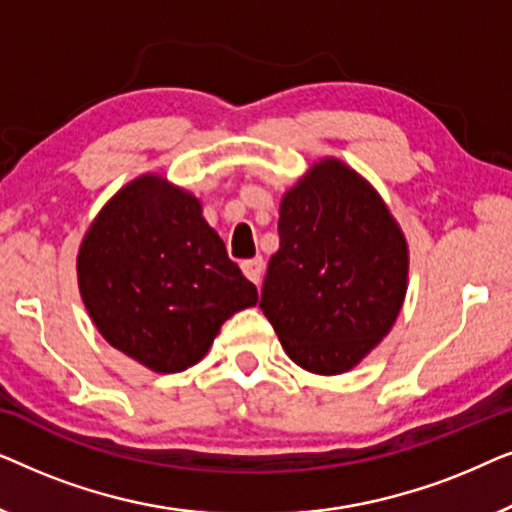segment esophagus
I'll return each instance as SVG.
<instances>
[{
	"label": "esophagus",
	"instance_id": "esophagus-1",
	"mask_svg": "<svg viewBox=\"0 0 512 512\" xmlns=\"http://www.w3.org/2000/svg\"><path fill=\"white\" fill-rule=\"evenodd\" d=\"M242 272L247 275L249 282L258 284V282H261V277H263V258L256 256V258H249V261H244Z\"/></svg>",
	"mask_w": 512,
	"mask_h": 512
}]
</instances>
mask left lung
I'll return each instance as SVG.
<instances>
[{"label":"left lung","instance_id":"obj_1","mask_svg":"<svg viewBox=\"0 0 512 512\" xmlns=\"http://www.w3.org/2000/svg\"><path fill=\"white\" fill-rule=\"evenodd\" d=\"M410 251L387 202L340 158H319L279 202L261 310L293 363L342 375L387 338Z\"/></svg>","mask_w":512,"mask_h":512}]
</instances>
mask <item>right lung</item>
<instances>
[{"label": "right lung", "instance_id": "obj_1", "mask_svg": "<svg viewBox=\"0 0 512 512\" xmlns=\"http://www.w3.org/2000/svg\"><path fill=\"white\" fill-rule=\"evenodd\" d=\"M76 279L102 338L153 373L195 366L223 321L258 303L202 202L156 172L128 181L97 212Z\"/></svg>", "mask_w": 512, "mask_h": 512}]
</instances>
